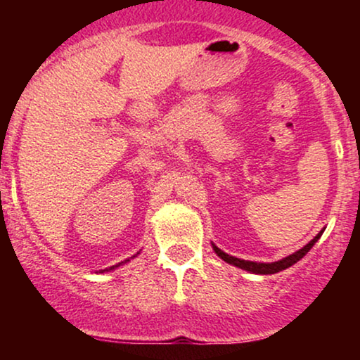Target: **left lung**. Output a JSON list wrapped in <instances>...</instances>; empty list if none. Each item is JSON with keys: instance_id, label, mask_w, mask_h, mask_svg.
Masks as SVG:
<instances>
[{"instance_id": "obj_1", "label": "left lung", "mask_w": 360, "mask_h": 360, "mask_svg": "<svg viewBox=\"0 0 360 360\" xmlns=\"http://www.w3.org/2000/svg\"><path fill=\"white\" fill-rule=\"evenodd\" d=\"M323 230H321V232L318 233L316 237L313 238V240H309L307 245L301 247L300 250L292 252L291 255H288V257H284V259H281V260H276V262H254V260H243V259L233 257V255H229V254H226V252H223L221 249H218V247L214 245V243H212V247H213L214 254H217L218 257L225 260V262L232 264V266H235V267H240V269L249 271V272H252V274H276V272L288 269V267H291L292 264H296V262H298V260L303 259L304 255H307L308 252L311 250V247L318 242V238L321 237Z\"/></svg>"}]
</instances>
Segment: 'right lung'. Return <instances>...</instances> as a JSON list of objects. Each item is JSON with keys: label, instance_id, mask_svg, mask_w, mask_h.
I'll use <instances>...</instances> for the list:
<instances>
[{"label": "right lung", "instance_id": "add662e5", "mask_svg": "<svg viewBox=\"0 0 360 360\" xmlns=\"http://www.w3.org/2000/svg\"><path fill=\"white\" fill-rule=\"evenodd\" d=\"M140 254V252H137V254L134 255V257H137V255ZM134 257H130V259H134ZM130 259H127V260H123V262H120V264H117V266H111V267H108V269H103V271H100V272H110V271H113V269H117V267H120V266H123V264H127V262H130Z\"/></svg>", "mask_w": 360, "mask_h": 360}]
</instances>
